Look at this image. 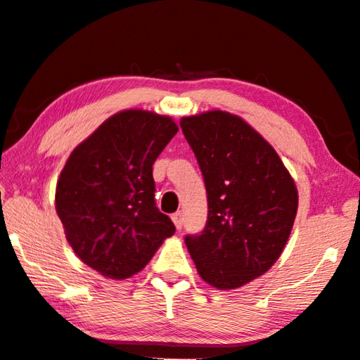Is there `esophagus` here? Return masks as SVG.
Returning <instances> with one entry per match:
<instances>
[{
    "label": "esophagus",
    "instance_id": "obj_1",
    "mask_svg": "<svg viewBox=\"0 0 360 360\" xmlns=\"http://www.w3.org/2000/svg\"><path fill=\"white\" fill-rule=\"evenodd\" d=\"M172 219H173V222L176 225V229L181 230L182 229V224H184V214H182L181 211H178V212H174V214L172 216Z\"/></svg>",
    "mask_w": 360,
    "mask_h": 360
}]
</instances>
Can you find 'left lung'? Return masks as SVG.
I'll return each instance as SVG.
<instances>
[{
	"instance_id": "8db88e82",
	"label": "left lung",
	"mask_w": 360,
	"mask_h": 360,
	"mask_svg": "<svg viewBox=\"0 0 360 360\" xmlns=\"http://www.w3.org/2000/svg\"><path fill=\"white\" fill-rule=\"evenodd\" d=\"M181 130L208 198L205 229L186 235V246L206 283L236 289L281 255L297 214L295 184L275 149L236 115H192Z\"/></svg>"
}]
</instances>
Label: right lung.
Wrapping results in <instances>:
<instances>
[{
    "label": "right lung",
    "instance_id": "1",
    "mask_svg": "<svg viewBox=\"0 0 360 360\" xmlns=\"http://www.w3.org/2000/svg\"><path fill=\"white\" fill-rule=\"evenodd\" d=\"M178 125L148 111L109 117L72 150L56 206L66 240L103 276L125 279L148 265L176 227L155 206L152 165Z\"/></svg>",
    "mask_w": 360,
    "mask_h": 360
}]
</instances>
